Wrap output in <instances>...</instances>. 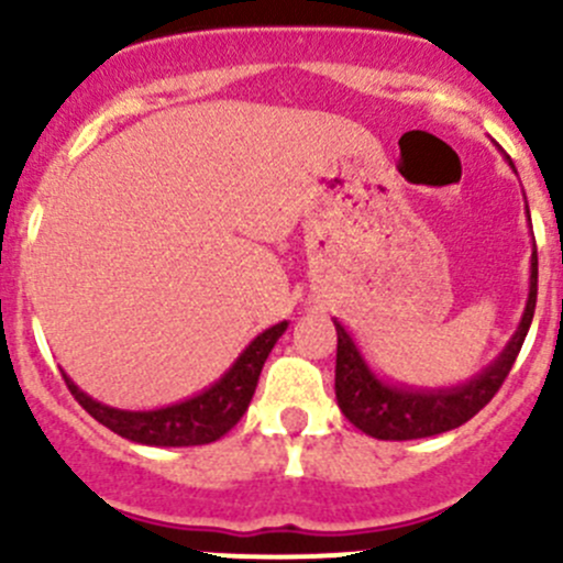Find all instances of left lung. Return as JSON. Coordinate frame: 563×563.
<instances>
[{
    "label": "left lung",
    "instance_id": "obj_1",
    "mask_svg": "<svg viewBox=\"0 0 563 563\" xmlns=\"http://www.w3.org/2000/svg\"><path fill=\"white\" fill-rule=\"evenodd\" d=\"M509 166H512V161H509ZM533 308H537V247L531 253V286H528V302L518 332L512 334L507 349L490 367H485L468 384H460L452 389H411L382 382L362 360L360 349L345 332L343 323L334 321V329H338L334 395H338L340 411L362 433L382 441L428 439V435L460 428L474 413H479L493 400V395L501 389L504 378L509 376L520 349H523Z\"/></svg>",
    "mask_w": 563,
    "mask_h": 563
}]
</instances>
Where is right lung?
Instances as JSON below:
<instances>
[{"label": "right lung", "instance_id": "add662e5", "mask_svg": "<svg viewBox=\"0 0 563 563\" xmlns=\"http://www.w3.org/2000/svg\"><path fill=\"white\" fill-rule=\"evenodd\" d=\"M288 321L275 323L266 332H261L253 343L240 354V360L229 367L220 382L203 389L201 395L181 400L176 406L155 408V411H122V408L103 406V402L92 400L84 395L70 378L65 376L67 389L73 391L84 411L92 413L100 424L113 430L122 439L135 441V444L146 446H198L212 444L220 435L229 433L242 413L247 411L250 400H253L255 384H258L261 367H264L266 356L275 349L277 338L286 332Z\"/></svg>", "mask_w": 563, "mask_h": 563}]
</instances>
